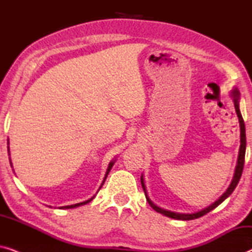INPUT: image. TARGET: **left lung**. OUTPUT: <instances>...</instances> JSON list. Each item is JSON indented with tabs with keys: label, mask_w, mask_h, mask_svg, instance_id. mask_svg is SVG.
<instances>
[{
	"label": "left lung",
	"mask_w": 252,
	"mask_h": 252,
	"mask_svg": "<svg viewBox=\"0 0 252 252\" xmlns=\"http://www.w3.org/2000/svg\"><path fill=\"white\" fill-rule=\"evenodd\" d=\"M230 96H232L233 98V102H234V106H235V111H236V115L239 117V123H240V130H241V134H240V150H239V157H237V163H236V167H235V172H234V177H233V180L230 182L229 187L227 188V190L223 192L222 196H220V198L218 201H216L215 203H212L211 205L208 206V208L201 210V211L198 212H195V213H177V212H172V211H168V210H164L159 208V206H157L156 204H154L153 202H151V199L148 197V194H147V189H146V185H144V179H143V175H141V185H142V188H143V191L144 194H146V198L148 203H149V205L153 208L155 211L158 212V213H161V215L168 217V218H173V219H178V220H192V219H197L199 217H203L206 213L212 211L213 209H216L217 206L219 204H221V203L225 201V199L228 197V196L232 194L234 191V189L236 188L237 184H239L240 179H241V175H242V171H243V166H244V157H246V147H247V137H246V126H244V122H243V118H242V115H241V111H240V93L237 91V88L233 89L232 93H230Z\"/></svg>",
	"instance_id": "8db88e82"
}]
</instances>
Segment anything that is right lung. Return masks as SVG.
I'll list each match as a JSON object with an SVG mask.
<instances>
[{"label":"right lung","instance_id":"add662e5","mask_svg":"<svg viewBox=\"0 0 252 252\" xmlns=\"http://www.w3.org/2000/svg\"><path fill=\"white\" fill-rule=\"evenodd\" d=\"M8 146H9V140H8ZM8 153H10L9 151V147H8ZM10 155V154H9ZM115 161L116 160H112L111 163L109 164V166H108V170H106V173H105V177H104V179H103V182H102V185H101V187L103 186V184H104V181H105V179H106V177H108V174H109V172H110V170H111L112 168V166H113V164H115ZM10 165H11V167H12V163H11V159H10ZM101 187H99V189H101ZM95 197V196H94ZM94 197H92V198H89V199H87V201H85V202H81V203H77V204H73V205H66V206H61L60 209H73V208H77V206H80V205H85V204H87V203H89L92 201L93 198Z\"/></svg>","mask_w":252,"mask_h":252}]
</instances>
